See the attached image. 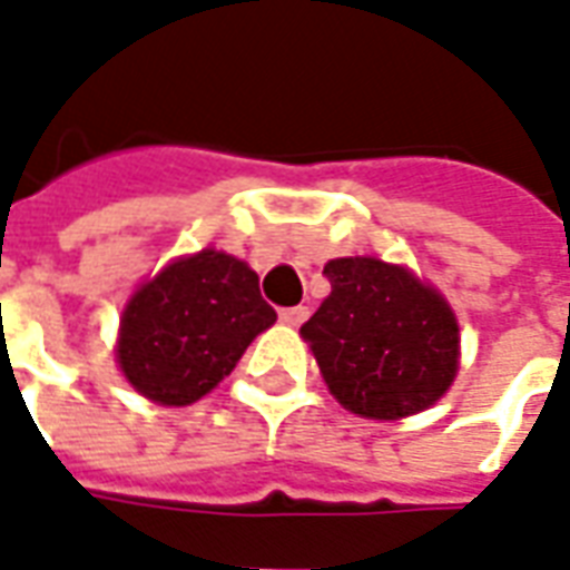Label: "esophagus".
<instances>
[{"label": "esophagus", "instance_id": "1", "mask_svg": "<svg viewBox=\"0 0 570 570\" xmlns=\"http://www.w3.org/2000/svg\"><path fill=\"white\" fill-rule=\"evenodd\" d=\"M306 315H309V309L306 306H288V309H282L279 313V322L282 325H303L306 322Z\"/></svg>", "mask_w": 570, "mask_h": 570}]
</instances>
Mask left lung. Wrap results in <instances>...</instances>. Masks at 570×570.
Instances as JSON below:
<instances>
[{"instance_id": "1", "label": "left lung", "mask_w": 570, "mask_h": 570, "mask_svg": "<svg viewBox=\"0 0 570 570\" xmlns=\"http://www.w3.org/2000/svg\"><path fill=\"white\" fill-rule=\"evenodd\" d=\"M318 313L301 327L327 389L367 419L419 413L459 371V325L450 303L404 267L376 257H340Z\"/></svg>"}]
</instances>
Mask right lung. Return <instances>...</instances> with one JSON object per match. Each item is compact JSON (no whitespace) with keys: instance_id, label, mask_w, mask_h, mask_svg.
<instances>
[{"instance_id":"1","label":"right lung","mask_w":570,"mask_h":570,"mask_svg":"<svg viewBox=\"0 0 570 570\" xmlns=\"http://www.w3.org/2000/svg\"><path fill=\"white\" fill-rule=\"evenodd\" d=\"M273 322L276 309L261 297L255 269L203 248L132 294L120 318L118 364L157 404H194Z\"/></svg>"}]
</instances>
